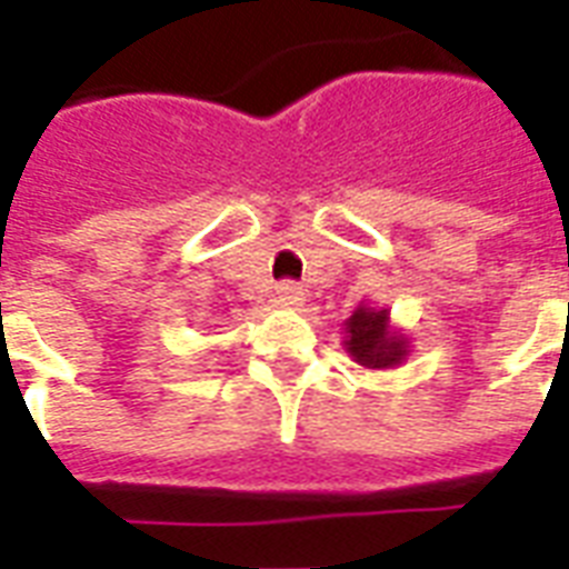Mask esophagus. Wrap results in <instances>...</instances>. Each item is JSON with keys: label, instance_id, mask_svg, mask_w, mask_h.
<instances>
[{"label": "esophagus", "instance_id": "obj_1", "mask_svg": "<svg viewBox=\"0 0 569 569\" xmlns=\"http://www.w3.org/2000/svg\"><path fill=\"white\" fill-rule=\"evenodd\" d=\"M277 295H280V301L289 303V307H298V303L303 301V286L286 280V283L277 286Z\"/></svg>", "mask_w": 569, "mask_h": 569}]
</instances>
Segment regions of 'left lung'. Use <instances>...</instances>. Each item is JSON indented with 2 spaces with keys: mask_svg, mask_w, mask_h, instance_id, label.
I'll list each match as a JSON object with an SVG mask.
<instances>
[{
  "mask_svg": "<svg viewBox=\"0 0 569 569\" xmlns=\"http://www.w3.org/2000/svg\"><path fill=\"white\" fill-rule=\"evenodd\" d=\"M407 337L389 328V312L360 303L355 316L346 321V351L355 363L366 369H396L407 360Z\"/></svg>",
  "mask_w": 569,
  "mask_h": 569,
  "instance_id": "8db88e82",
  "label": "left lung"
}]
</instances>
